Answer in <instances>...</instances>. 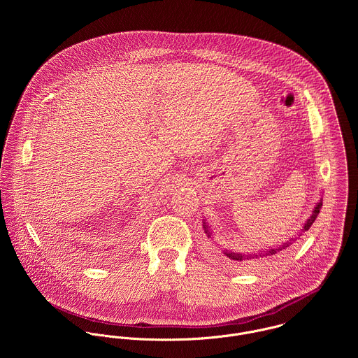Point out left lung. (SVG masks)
I'll list each match as a JSON object with an SVG mask.
<instances>
[{
	"label": "left lung",
	"mask_w": 358,
	"mask_h": 358,
	"mask_svg": "<svg viewBox=\"0 0 358 358\" xmlns=\"http://www.w3.org/2000/svg\"><path fill=\"white\" fill-rule=\"evenodd\" d=\"M321 206H322V199L314 206V209H313L310 217L307 219L306 222H305V224H303V227L301 229L299 236H302L305 231H307V230L310 229V226L314 223L315 217H317L318 213H320ZM204 231L206 233L208 237L212 236V231L209 230V226H208V223H206L205 220ZM295 241H296V238L292 237V238H289L288 241L282 243L281 245H275V247H271V248H268V250H263V251H257V252H251V254H240V252H234V251H230V250H222L220 254H222L223 259H224L226 262H229V263H231V264H234V266H237V267H245V266H248L250 263L256 262V260H260V259H264V257L268 259V257H273V256L280 254L281 251L289 248Z\"/></svg>",
	"instance_id": "1"
}]
</instances>
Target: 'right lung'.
Listing matches in <instances>:
<instances>
[{"instance_id":"add662e5","label":"right lung","mask_w":358,"mask_h":358,"mask_svg":"<svg viewBox=\"0 0 358 358\" xmlns=\"http://www.w3.org/2000/svg\"><path fill=\"white\" fill-rule=\"evenodd\" d=\"M80 248L81 247H78V250H71V254H74V252H77V254H81V255L84 256L87 252H83V251H80ZM85 250V248H84Z\"/></svg>"}]
</instances>
